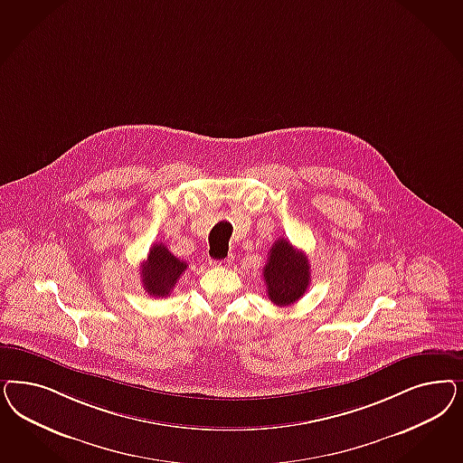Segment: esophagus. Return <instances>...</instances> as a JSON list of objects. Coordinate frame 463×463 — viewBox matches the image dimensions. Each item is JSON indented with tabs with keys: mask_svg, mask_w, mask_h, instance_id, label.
Masks as SVG:
<instances>
[{
	"mask_svg": "<svg viewBox=\"0 0 463 463\" xmlns=\"http://www.w3.org/2000/svg\"><path fill=\"white\" fill-rule=\"evenodd\" d=\"M232 257H228V259H223V260H211L209 264L213 266V268H228L230 264H232Z\"/></svg>",
	"mask_w": 463,
	"mask_h": 463,
	"instance_id": "34e87169",
	"label": "esophagus"
}]
</instances>
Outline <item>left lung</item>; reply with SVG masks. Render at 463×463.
<instances>
[{
  "instance_id": "obj_1",
  "label": "left lung",
  "mask_w": 463,
  "mask_h": 463,
  "mask_svg": "<svg viewBox=\"0 0 463 463\" xmlns=\"http://www.w3.org/2000/svg\"><path fill=\"white\" fill-rule=\"evenodd\" d=\"M262 274L269 299L278 307H288L298 301L312 281L307 255L286 239L274 241Z\"/></svg>"
}]
</instances>
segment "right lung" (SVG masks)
<instances>
[{
    "label": "right lung",
    "mask_w": 463,
    "mask_h": 463,
    "mask_svg": "<svg viewBox=\"0 0 463 463\" xmlns=\"http://www.w3.org/2000/svg\"><path fill=\"white\" fill-rule=\"evenodd\" d=\"M139 269L143 286L149 297L164 298L172 293L187 264L172 254L164 243H155L149 249L148 259Z\"/></svg>",
    "instance_id": "1"
}]
</instances>
